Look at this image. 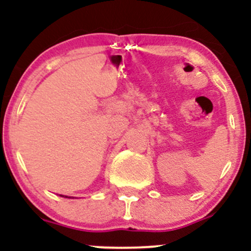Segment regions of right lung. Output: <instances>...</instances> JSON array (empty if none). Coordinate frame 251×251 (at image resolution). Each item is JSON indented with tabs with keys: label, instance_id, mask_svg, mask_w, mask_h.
<instances>
[{
	"label": "right lung",
	"instance_id": "1",
	"mask_svg": "<svg viewBox=\"0 0 251 251\" xmlns=\"http://www.w3.org/2000/svg\"><path fill=\"white\" fill-rule=\"evenodd\" d=\"M60 197H63V196H60Z\"/></svg>",
	"mask_w": 251,
	"mask_h": 251
}]
</instances>
